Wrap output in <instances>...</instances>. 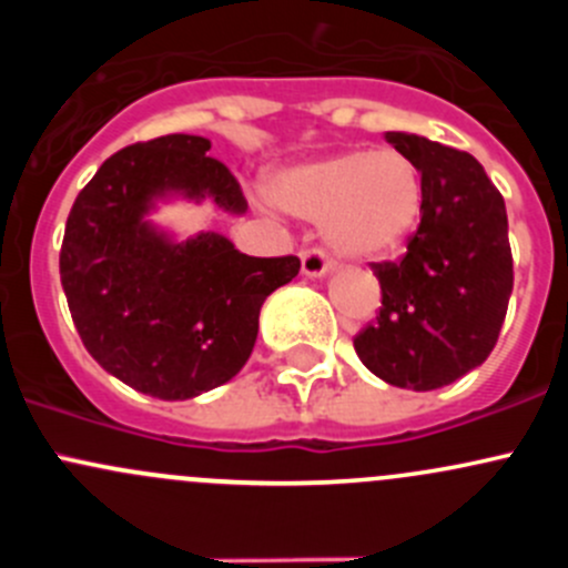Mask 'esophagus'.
<instances>
[{
	"instance_id": "34e87169",
	"label": "esophagus",
	"mask_w": 568,
	"mask_h": 568,
	"mask_svg": "<svg viewBox=\"0 0 568 568\" xmlns=\"http://www.w3.org/2000/svg\"><path fill=\"white\" fill-rule=\"evenodd\" d=\"M329 268L332 263L326 261L318 250L302 252V274H305V277H324V274H329Z\"/></svg>"
}]
</instances>
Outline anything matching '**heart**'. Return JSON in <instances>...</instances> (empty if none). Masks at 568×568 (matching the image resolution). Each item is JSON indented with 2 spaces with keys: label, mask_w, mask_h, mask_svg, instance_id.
I'll use <instances>...</instances> for the list:
<instances>
[{
  "label": "heart",
  "mask_w": 568,
  "mask_h": 568,
  "mask_svg": "<svg viewBox=\"0 0 568 568\" xmlns=\"http://www.w3.org/2000/svg\"><path fill=\"white\" fill-rule=\"evenodd\" d=\"M274 200L296 220L318 222L337 257L374 261L415 233L426 181L420 164L404 151L357 148L283 170Z\"/></svg>",
  "instance_id": "obj_1"
}]
</instances>
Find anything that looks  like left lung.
<instances>
[{"label": "left lung", "mask_w": 568, "mask_h": 568, "mask_svg": "<svg viewBox=\"0 0 568 568\" xmlns=\"http://www.w3.org/2000/svg\"><path fill=\"white\" fill-rule=\"evenodd\" d=\"M385 140L420 164L426 203L406 255L374 266L382 307L354 348L382 382L426 393L454 385L495 348L514 288L508 216L469 153L406 131Z\"/></svg>", "instance_id": "left-lung-1"}]
</instances>
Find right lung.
<instances>
[{
    "label": "right lung",
    "instance_id": "add662e5",
    "mask_svg": "<svg viewBox=\"0 0 568 568\" xmlns=\"http://www.w3.org/2000/svg\"><path fill=\"white\" fill-rule=\"evenodd\" d=\"M211 142L168 134L109 156L68 214L60 280L95 363L134 390L186 400L231 382L250 359L272 291L300 257H252L216 231L178 239L153 222L162 203L247 211Z\"/></svg>",
    "mask_w": 568,
    "mask_h": 568
}]
</instances>
